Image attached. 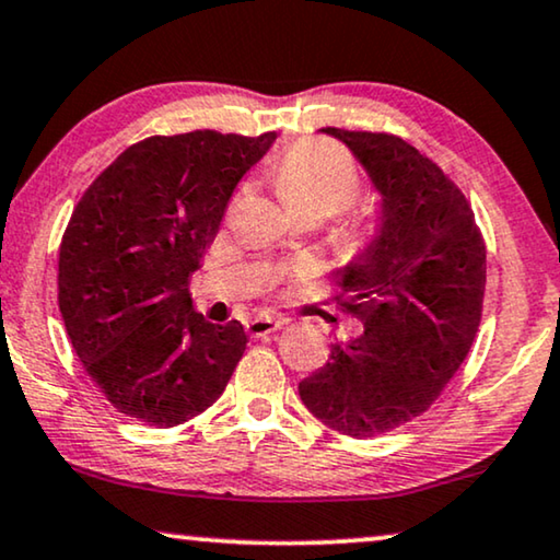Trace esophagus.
Here are the masks:
<instances>
[{
	"label": "esophagus",
	"mask_w": 560,
	"mask_h": 560,
	"mask_svg": "<svg viewBox=\"0 0 560 560\" xmlns=\"http://www.w3.org/2000/svg\"><path fill=\"white\" fill-rule=\"evenodd\" d=\"M287 325H289V319H283V317H256V319L248 322L246 329H248L250 337H266V335L277 332V329L287 327Z\"/></svg>",
	"instance_id": "34e87169"
}]
</instances>
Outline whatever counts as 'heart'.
<instances>
[{
  "instance_id": "heart-1",
  "label": "heart",
  "mask_w": 560,
  "mask_h": 560,
  "mask_svg": "<svg viewBox=\"0 0 560 560\" xmlns=\"http://www.w3.org/2000/svg\"><path fill=\"white\" fill-rule=\"evenodd\" d=\"M273 185L291 215L319 220L348 212L360 200V175L342 152L322 144H299L281 156L273 170ZM377 238L373 225H350L340 235V250L355 258Z\"/></svg>"
}]
</instances>
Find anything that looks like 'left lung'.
Here are the masks:
<instances>
[{
    "label": "left lung",
    "mask_w": 560,
    "mask_h": 560,
    "mask_svg": "<svg viewBox=\"0 0 560 560\" xmlns=\"http://www.w3.org/2000/svg\"><path fill=\"white\" fill-rule=\"evenodd\" d=\"M322 131L365 167L381 220L370 250L337 269V304L360 335L335 342L299 396L325 427L373 439L427 413L467 358L487 250L471 205L427 154L385 131Z\"/></svg>",
    "instance_id": "8db88e82"
}]
</instances>
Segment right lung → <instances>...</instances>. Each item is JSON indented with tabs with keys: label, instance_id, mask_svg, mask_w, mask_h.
<instances>
[{
	"label": "right lung",
	"instance_id": "1",
	"mask_svg": "<svg viewBox=\"0 0 560 560\" xmlns=\"http://www.w3.org/2000/svg\"><path fill=\"white\" fill-rule=\"evenodd\" d=\"M261 137L190 131L121 152L75 205L60 241L58 304L85 373L116 411L147 427L190 421L243 358L241 322L195 312L190 277Z\"/></svg>",
	"mask_w": 560,
	"mask_h": 560
}]
</instances>
